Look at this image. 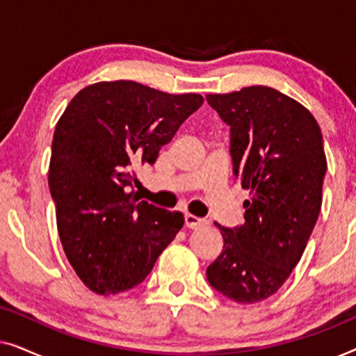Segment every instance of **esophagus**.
Here are the masks:
<instances>
[{
  "label": "esophagus",
  "instance_id": "34e87169",
  "mask_svg": "<svg viewBox=\"0 0 356 356\" xmlns=\"http://www.w3.org/2000/svg\"><path fill=\"white\" fill-rule=\"evenodd\" d=\"M184 223H186L188 228H197L204 225V220L196 216H191V213H184Z\"/></svg>",
  "mask_w": 356,
  "mask_h": 356
}]
</instances>
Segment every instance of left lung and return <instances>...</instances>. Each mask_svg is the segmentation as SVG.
Returning <instances> with one entry per match:
<instances>
[{"mask_svg": "<svg viewBox=\"0 0 356 356\" xmlns=\"http://www.w3.org/2000/svg\"><path fill=\"white\" fill-rule=\"evenodd\" d=\"M230 126L233 173L250 191L245 223L227 228L207 280L223 296L251 305L274 295L298 264L319 217L327 162L314 116L266 86L209 94Z\"/></svg>", "mask_w": 356, "mask_h": 356, "instance_id": "1", "label": "left lung"}]
</instances>
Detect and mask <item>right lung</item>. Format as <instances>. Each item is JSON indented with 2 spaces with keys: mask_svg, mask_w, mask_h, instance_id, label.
<instances>
[{
  "mask_svg": "<svg viewBox=\"0 0 356 356\" xmlns=\"http://www.w3.org/2000/svg\"><path fill=\"white\" fill-rule=\"evenodd\" d=\"M204 99L134 81L77 92L56 123L48 186L65 254L87 289L120 293L139 285L181 230V212L139 201L133 165L150 163Z\"/></svg>",
  "mask_w": 356,
  "mask_h": 356,
  "instance_id": "1",
  "label": "right lung"
}]
</instances>
